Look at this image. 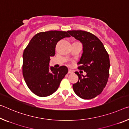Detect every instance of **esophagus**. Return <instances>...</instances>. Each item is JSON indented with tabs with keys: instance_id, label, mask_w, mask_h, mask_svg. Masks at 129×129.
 <instances>
[{
	"instance_id": "1",
	"label": "esophagus",
	"mask_w": 129,
	"mask_h": 129,
	"mask_svg": "<svg viewBox=\"0 0 129 129\" xmlns=\"http://www.w3.org/2000/svg\"><path fill=\"white\" fill-rule=\"evenodd\" d=\"M68 73L69 74H72V73H73V71L72 70H71V69H69Z\"/></svg>"
}]
</instances>
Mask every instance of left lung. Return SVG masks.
<instances>
[{"label":"left lung","instance_id":"obj_1","mask_svg":"<svg viewBox=\"0 0 129 129\" xmlns=\"http://www.w3.org/2000/svg\"><path fill=\"white\" fill-rule=\"evenodd\" d=\"M71 36L83 44V52L78 62V69L84 71V76L76 72L79 77L73 85L75 93L84 99H91L101 94L109 77V55L103 43L96 36L82 30L68 31Z\"/></svg>","mask_w":129,"mask_h":129}]
</instances>
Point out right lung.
Masks as SVG:
<instances>
[{
	"label": "right lung",
	"instance_id": "1",
	"mask_svg": "<svg viewBox=\"0 0 129 129\" xmlns=\"http://www.w3.org/2000/svg\"><path fill=\"white\" fill-rule=\"evenodd\" d=\"M67 31H51L36 34L24 50L22 72L25 82L33 93L40 97L52 95L68 72L65 66L49 68L50 57L55 54L57 43L69 37Z\"/></svg>",
	"mask_w": 129,
	"mask_h": 129
}]
</instances>
